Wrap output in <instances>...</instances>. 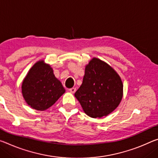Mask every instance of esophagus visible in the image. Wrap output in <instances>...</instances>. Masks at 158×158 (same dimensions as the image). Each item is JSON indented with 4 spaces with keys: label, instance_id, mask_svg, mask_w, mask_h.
I'll return each mask as SVG.
<instances>
[{
    "label": "esophagus",
    "instance_id": "esophagus-1",
    "mask_svg": "<svg viewBox=\"0 0 158 158\" xmlns=\"http://www.w3.org/2000/svg\"><path fill=\"white\" fill-rule=\"evenodd\" d=\"M69 91L72 93V94H74L75 92H76V89L75 88H71L69 89Z\"/></svg>",
    "mask_w": 158,
    "mask_h": 158
}]
</instances>
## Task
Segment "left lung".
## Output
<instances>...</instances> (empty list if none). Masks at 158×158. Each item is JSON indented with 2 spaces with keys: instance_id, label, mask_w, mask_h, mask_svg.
I'll return each mask as SVG.
<instances>
[{
  "instance_id": "8db88e82",
  "label": "left lung",
  "mask_w": 158,
  "mask_h": 158,
  "mask_svg": "<svg viewBox=\"0 0 158 158\" xmlns=\"http://www.w3.org/2000/svg\"><path fill=\"white\" fill-rule=\"evenodd\" d=\"M123 96L119 74L106 62L94 57L85 67L81 86L74 94L88 116L96 118L114 111Z\"/></svg>"
}]
</instances>
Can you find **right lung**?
I'll return each mask as SVG.
<instances>
[{"instance_id":"add662e5","label":"right lung","mask_w":158,"mask_h":158,"mask_svg":"<svg viewBox=\"0 0 158 158\" xmlns=\"http://www.w3.org/2000/svg\"><path fill=\"white\" fill-rule=\"evenodd\" d=\"M65 89L53 74V70L44 60L35 63L29 69L22 84L25 101L32 108L46 110L51 107Z\"/></svg>"}]
</instances>
